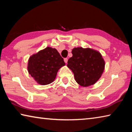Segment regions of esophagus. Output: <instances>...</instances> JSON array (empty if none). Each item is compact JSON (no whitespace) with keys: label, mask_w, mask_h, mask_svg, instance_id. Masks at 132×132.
Masks as SVG:
<instances>
[{"label":"esophagus","mask_w":132,"mask_h":132,"mask_svg":"<svg viewBox=\"0 0 132 132\" xmlns=\"http://www.w3.org/2000/svg\"><path fill=\"white\" fill-rule=\"evenodd\" d=\"M68 58H64V62H65L66 63H67V62H68Z\"/></svg>","instance_id":"esophagus-1"}]
</instances>
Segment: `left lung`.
Masks as SVG:
<instances>
[{
	"label": "left lung",
	"mask_w": 132,
	"mask_h": 132,
	"mask_svg": "<svg viewBox=\"0 0 132 132\" xmlns=\"http://www.w3.org/2000/svg\"><path fill=\"white\" fill-rule=\"evenodd\" d=\"M68 67L74 73L76 82L87 87L97 82L104 70L105 62L100 53L90 48H75L71 51Z\"/></svg>",
	"instance_id": "obj_1"
}]
</instances>
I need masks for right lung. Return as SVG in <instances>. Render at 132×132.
I'll list each match as a JSON object with an SVG mask.
<instances>
[{"mask_svg": "<svg viewBox=\"0 0 132 132\" xmlns=\"http://www.w3.org/2000/svg\"><path fill=\"white\" fill-rule=\"evenodd\" d=\"M64 65L63 59L57 51L47 47L30 57L28 70L39 84L46 85L53 81L58 70Z\"/></svg>", "mask_w": 132, "mask_h": 132, "instance_id": "right-lung-1", "label": "right lung"}]
</instances>
